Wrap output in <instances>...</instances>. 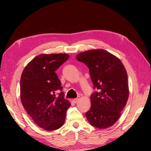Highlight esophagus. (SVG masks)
<instances>
[{"instance_id": "esophagus-1", "label": "esophagus", "mask_w": 151, "mask_h": 151, "mask_svg": "<svg viewBox=\"0 0 151 151\" xmlns=\"http://www.w3.org/2000/svg\"><path fill=\"white\" fill-rule=\"evenodd\" d=\"M79 99H80V97H78V98L74 99L73 100V101L75 103H77V102H78V101L79 100Z\"/></svg>"}]
</instances>
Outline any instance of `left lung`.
Segmentation results:
<instances>
[{"label": "left lung", "mask_w": 151, "mask_h": 151, "mask_svg": "<svg viewBox=\"0 0 151 151\" xmlns=\"http://www.w3.org/2000/svg\"><path fill=\"white\" fill-rule=\"evenodd\" d=\"M76 59L88 66L94 92L91 106L86 112L91 125L101 129L111 127L118 121L129 95L127 70L121 60L103 49L81 52Z\"/></svg>", "instance_id": "obj_1"}]
</instances>
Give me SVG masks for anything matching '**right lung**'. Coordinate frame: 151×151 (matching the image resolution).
<instances>
[{"label": "right lung", "instance_id": "obj_1", "mask_svg": "<svg viewBox=\"0 0 151 151\" xmlns=\"http://www.w3.org/2000/svg\"><path fill=\"white\" fill-rule=\"evenodd\" d=\"M67 54H41L27 64L20 78V100L29 115L39 127L55 131L65 123L70 103L65 99L56 73L67 60Z\"/></svg>", "mask_w": 151, "mask_h": 151}]
</instances>
